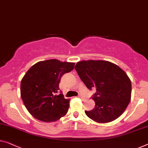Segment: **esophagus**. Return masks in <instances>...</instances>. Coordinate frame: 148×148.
Segmentation results:
<instances>
[{
	"mask_svg": "<svg viewBox=\"0 0 148 148\" xmlns=\"http://www.w3.org/2000/svg\"><path fill=\"white\" fill-rule=\"evenodd\" d=\"M78 97H79V98H84V96L82 95V94H79Z\"/></svg>",
	"mask_w": 148,
	"mask_h": 148,
	"instance_id": "34e87169",
	"label": "esophagus"
}]
</instances>
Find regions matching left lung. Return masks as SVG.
<instances>
[{"label": "left lung", "mask_w": 148, "mask_h": 148, "mask_svg": "<svg viewBox=\"0 0 148 148\" xmlns=\"http://www.w3.org/2000/svg\"><path fill=\"white\" fill-rule=\"evenodd\" d=\"M74 68L88 89L96 88L92 96L95 107L85 111L88 117L96 122L108 123L122 115L132 93L131 81L122 68L108 61L91 60L78 62Z\"/></svg>", "instance_id": "1"}]
</instances>
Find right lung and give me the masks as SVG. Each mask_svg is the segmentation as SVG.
<instances>
[{
    "mask_svg": "<svg viewBox=\"0 0 148 148\" xmlns=\"http://www.w3.org/2000/svg\"><path fill=\"white\" fill-rule=\"evenodd\" d=\"M74 63L56 59L40 61L28 70L22 79L21 95L32 116L45 122H55L65 116L70 99L59 92L62 76L73 70Z\"/></svg>",
    "mask_w": 148,
    "mask_h": 148,
    "instance_id": "right-lung-1",
    "label": "right lung"
}]
</instances>
